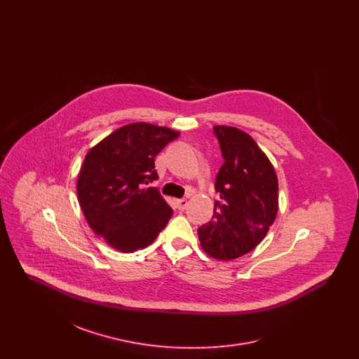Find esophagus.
I'll return each mask as SVG.
<instances>
[{
  "instance_id": "esophagus-1",
  "label": "esophagus",
  "mask_w": 359,
  "mask_h": 359,
  "mask_svg": "<svg viewBox=\"0 0 359 359\" xmlns=\"http://www.w3.org/2000/svg\"><path fill=\"white\" fill-rule=\"evenodd\" d=\"M176 205H177V208H179V210H182V211H183V210H186V208H187L188 201L187 199H184V198H183V199H179V201L176 202Z\"/></svg>"
}]
</instances>
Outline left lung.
<instances>
[{
	"label": "left lung",
	"instance_id": "1",
	"mask_svg": "<svg viewBox=\"0 0 359 359\" xmlns=\"http://www.w3.org/2000/svg\"><path fill=\"white\" fill-rule=\"evenodd\" d=\"M223 164L217 175L210 222L198 229L208 256L229 261L252 252L265 238L278 210V182L266 154L245 132L214 126Z\"/></svg>",
	"mask_w": 359,
	"mask_h": 359
}]
</instances>
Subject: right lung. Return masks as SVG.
<instances>
[{"instance_id":"right-lung-1","label":"right lung","mask_w":359,"mask_h":359,"mask_svg":"<svg viewBox=\"0 0 359 359\" xmlns=\"http://www.w3.org/2000/svg\"><path fill=\"white\" fill-rule=\"evenodd\" d=\"M179 137L164 126L136 122L122 126L86 154L78 176V199L93 231L120 252L154 242L171 219L157 188L154 157Z\"/></svg>"}]
</instances>
